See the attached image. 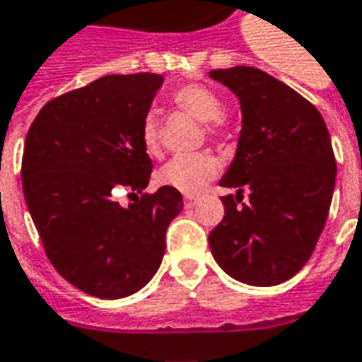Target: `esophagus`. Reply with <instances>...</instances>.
<instances>
[{"label":"esophagus","instance_id":"1","mask_svg":"<svg viewBox=\"0 0 362 362\" xmlns=\"http://www.w3.org/2000/svg\"><path fill=\"white\" fill-rule=\"evenodd\" d=\"M195 202H197V197H194V195H186V197H184V205H186V207H194Z\"/></svg>","mask_w":362,"mask_h":362}]
</instances>
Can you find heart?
Listing matches in <instances>:
<instances>
[{"label":"heart","mask_w":362,"mask_h":362,"mask_svg":"<svg viewBox=\"0 0 362 362\" xmlns=\"http://www.w3.org/2000/svg\"><path fill=\"white\" fill-rule=\"evenodd\" d=\"M174 107L194 119L202 120L209 136L221 138L228 132V120L224 117V105L221 98L211 88L202 84H186L178 88L170 98ZM141 146L149 155H155L160 146L159 119L155 113H147L140 124ZM218 170V160L209 151L176 155L160 167L157 180L160 186H167L186 195L199 194Z\"/></svg>","instance_id":"obj_1"}]
</instances>
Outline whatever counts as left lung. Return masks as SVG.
<instances>
[{
	"label": "left lung",
	"instance_id": "8db88e82",
	"mask_svg": "<svg viewBox=\"0 0 362 362\" xmlns=\"http://www.w3.org/2000/svg\"><path fill=\"white\" fill-rule=\"evenodd\" d=\"M209 76L235 93L243 117L221 180L238 192L222 197L224 218L209 234V247L235 280L276 286L303 269L326 224L336 184L330 134L317 107L261 69L232 66Z\"/></svg>",
	"mask_w": 362,
	"mask_h": 362
}]
</instances>
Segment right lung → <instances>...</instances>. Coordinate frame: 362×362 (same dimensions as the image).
<instances>
[{"mask_svg": "<svg viewBox=\"0 0 362 362\" xmlns=\"http://www.w3.org/2000/svg\"><path fill=\"white\" fill-rule=\"evenodd\" d=\"M160 74H109L47 101L24 140L23 192L45 255L88 296L120 299L146 286L165 255L182 194L149 184L140 124ZM128 189L127 209L114 199Z\"/></svg>", "mask_w": 362, "mask_h": 362, "instance_id": "1", "label": "right lung"}]
</instances>
